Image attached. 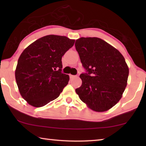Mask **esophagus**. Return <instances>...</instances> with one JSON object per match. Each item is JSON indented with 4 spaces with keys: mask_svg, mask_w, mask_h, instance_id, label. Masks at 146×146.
I'll return each mask as SVG.
<instances>
[{
    "mask_svg": "<svg viewBox=\"0 0 146 146\" xmlns=\"http://www.w3.org/2000/svg\"><path fill=\"white\" fill-rule=\"evenodd\" d=\"M70 78H73L76 77V75H70Z\"/></svg>",
    "mask_w": 146,
    "mask_h": 146,
    "instance_id": "obj_1",
    "label": "esophagus"
}]
</instances>
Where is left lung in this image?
Listing matches in <instances>:
<instances>
[{
    "label": "left lung",
    "mask_w": 146,
    "mask_h": 146,
    "mask_svg": "<svg viewBox=\"0 0 146 146\" xmlns=\"http://www.w3.org/2000/svg\"><path fill=\"white\" fill-rule=\"evenodd\" d=\"M85 73L75 90L80 99L91 110L106 111L122 98L127 86L129 68L117 49L97 37H82L75 42Z\"/></svg>",
    "instance_id": "8db88e82"
}]
</instances>
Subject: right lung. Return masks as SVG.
Here are the masks:
<instances>
[{
  "label": "right lung",
  "mask_w": 146,
  "mask_h": 146,
  "mask_svg": "<svg viewBox=\"0 0 146 146\" xmlns=\"http://www.w3.org/2000/svg\"><path fill=\"white\" fill-rule=\"evenodd\" d=\"M75 40L50 35L30 44L20 56L15 71L16 82L22 97L39 108L56 99L70 77L62 73V57L73 47Z\"/></svg>",
  "instance_id": "right-lung-1"
}]
</instances>
